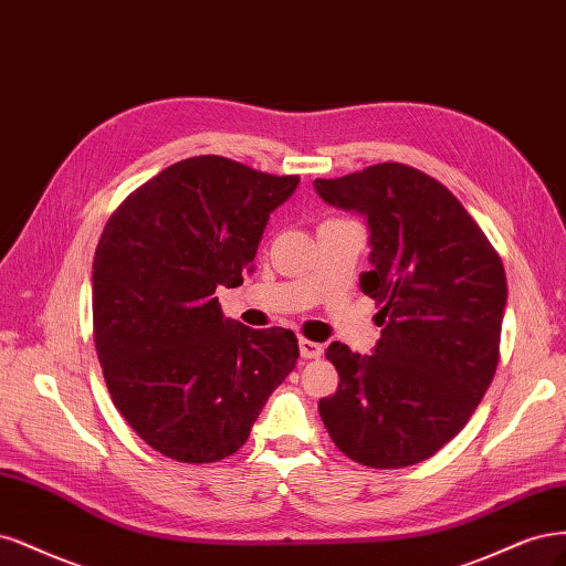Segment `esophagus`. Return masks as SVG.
<instances>
[{
  "label": "esophagus",
  "instance_id": "34e87169",
  "mask_svg": "<svg viewBox=\"0 0 566 566\" xmlns=\"http://www.w3.org/2000/svg\"><path fill=\"white\" fill-rule=\"evenodd\" d=\"M298 348H301V357L303 359H317L324 353L322 343H315V340H310V338H298Z\"/></svg>",
  "mask_w": 566,
  "mask_h": 566
}]
</instances>
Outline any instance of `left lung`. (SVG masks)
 I'll return each mask as SVG.
<instances>
[{"mask_svg": "<svg viewBox=\"0 0 566 566\" xmlns=\"http://www.w3.org/2000/svg\"><path fill=\"white\" fill-rule=\"evenodd\" d=\"M324 202L367 216L361 291L382 326L374 355L334 340V397L319 416L334 444L369 468L430 459L463 430L496 374L507 282L482 228L440 180L399 161L317 178Z\"/></svg>", "mask_w": 566, "mask_h": 566, "instance_id": "1", "label": "left lung"}]
</instances>
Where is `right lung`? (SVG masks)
Wrapping results in <instances>:
<instances>
[{
    "mask_svg": "<svg viewBox=\"0 0 566 566\" xmlns=\"http://www.w3.org/2000/svg\"><path fill=\"white\" fill-rule=\"evenodd\" d=\"M296 186L199 155L136 188L103 228L91 277L103 378L124 421L167 459H228L296 367L294 332L249 329L216 298L253 270L270 213Z\"/></svg>",
    "mask_w": 566,
    "mask_h": 566,
    "instance_id": "obj_1",
    "label": "right lung"
}]
</instances>
